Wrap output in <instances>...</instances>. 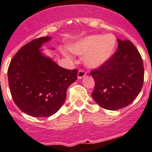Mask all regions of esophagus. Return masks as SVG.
<instances>
[{
	"instance_id": "1",
	"label": "esophagus",
	"mask_w": 152,
	"mask_h": 152,
	"mask_svg": "<svg viewBox=\"0 0 152 152\" xmlns=\"http://www.w3.org/2000/svg\"><path fill=\"white\" fill-rule=\"evenodd\" d=\"M85 75H86V71H85L84 70H80L77 73V77L78 79H81L85 77Z\"/></svg>"
}]
</instances>
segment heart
<instances>
[{"label":"heart","instance_id":"1","mask_svg":"<svg viewBox=\"0 0 152 152\" xmlns=\"http://www.w3.org/2000/svg\"><path fill=\"white\" fill-rule=\"evenodd\" d=\"M116 39L113 35H93L78 40L70 47L73 53L85 56V64L89 67H101L113 55Z\"/></svg>","mask_w":152,"mask_h":152}]
</instances>
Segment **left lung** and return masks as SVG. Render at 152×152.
<instances>
[{"label": "left lung", "mask_w": 152, "mask_h": 152, "mask_svg": "<svg viewBox=\"0 0 152 152\" xmlns=\"http://www.w3.org/2000/svg\"><path fill=\"white\" fill-rule=\"evenodd\" d=\"M117 41L118 50L103 65L90 72L95 80L93 99L110 110L130 105L144 83V65L137 49L130 40Z\"/></svg>", "instance_id": "left-lung-1"}]
</instances>
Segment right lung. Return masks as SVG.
I'll list each match as a JSON object with an SVG mask.
<instances>
[{
  "label": "right lung",
  "mask_w": 152,
  "mask_h": 152,
  "mask_svg": "<svg viewBox=\"0 0 152 152\" xmlns=\"http://www.w3.org/2000/svg\"><path fill=\"white\" fill-rule=\"evenodd\" d=\"M50 37L35 39L14 56L7 70L10 91L16 106L35 117H47L58 111L67 88L77 80V70L57 65L39 48Z\"/></svg>",
  "instance_id": "1"
}]
</instances>
